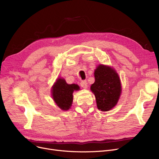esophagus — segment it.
Returning <instances> with one entry per match:
<instances>
[{
    "label": "esophagus",
    "mask_w": 159,
    "mask_h": 159,
    "mask_svg": "<svg viewBox=\"0 0 159 159\" xmlns=\"http://www.w3.org/2000/svg\"><path fill=\"white\" fill-rule=\"evenodd\" d=\"M80 84L83 88H87V87H88V83L86 80L81 81L80 83Z\"/></svg>",
    "instance_id": "34e87169"
}]
</instances>
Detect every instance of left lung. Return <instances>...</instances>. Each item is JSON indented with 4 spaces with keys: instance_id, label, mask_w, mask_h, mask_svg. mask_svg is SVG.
Masks as SVG:
<instances>
[{
    "instance_id": "8db88e82",
    "label": "left lung",
    "mask_w": 159,
    "mask_h": 159,
    "mask_svg": "<svg viewBox=\"0 0 159 159\" xmlns=\"http://www.w3.org/2000/svg\"><path fill=\"white\" fill-rule=\"evenodd\" d=\"M95 81L91 86L95 94L98 109L102 111L110 110L117 103L121 84L118 74L110 66L99 65L94 73Z\"/></svg>"
}]
</instances>
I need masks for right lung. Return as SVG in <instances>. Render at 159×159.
<instances>
[{"label":"right lung","instance_id":"obj_1","mask_svg":"<svg viewBox=\"0 0 159 159\" xmlns=\"http://www.w3.org/2000/svg\"><path fill=\"white\" fill-rule=\"evenodd\" d=\"M79 89L77 84H68L63 79H58L53 86L52 96L57 105L62 110H68L73 102L74 90Z\"/></svg>","mask_w":159,"mask_h":159}]
</instances>
